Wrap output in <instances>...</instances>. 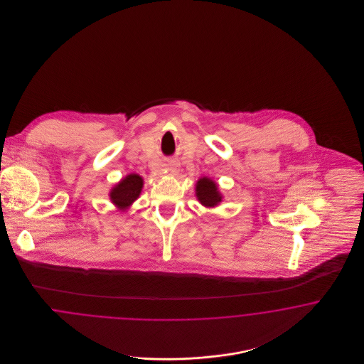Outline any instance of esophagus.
Here are the masks:
<instances>
[{"instance_id": "34e87169", "label": "esophagus", "mask_w": 364, "mask_h": 364, "mask_svg": "<svg viewBox=\"0 0 364 364\" xmlns=\"http://www.w3.org/2000/svg\"><path fill=\"white\" fill-rule=\"evenodd\" d=\"M178 162H176V161H169L168 162V171H169V173L171 174H177L178 173Z\"/></svg>"}]
</instances>
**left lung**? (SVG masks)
Segmentation results:
<instances>
[{
    "instance_id": "left-lung-1",
    "label": "left lung",
    "mask_w": 364,
    "mask_h": 364,
    "mask_svg": "<svg viewBox=\"0 0 364 364\" xmlns=\"http://www.w3.org/2000/svg\"><path fill=\"white\" fill-rule=\"evenodd\" d=\"M195 196L198 202L206 208H217L224 200V195L220 192L218 184L208 176H203L196 181Z\"/></svg>"
}]
</instances>
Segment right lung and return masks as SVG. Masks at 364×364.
<instances>
[{"instance_id": "right-lung-1", "label": "right lung", "mask_w": 364, "mask_h": 364, "mask_svg": "<svg viewBox=\"0 0 364 364\" xmlns=\"http://www.w3.org/2000/svg\"><path fill=\"white\" fill-rule=\"evenodd\" d=\"M144 180L136 173L127 174L109 191L110 202L120 211H127L140 196Z\"/></svg>"}]
</instances>
